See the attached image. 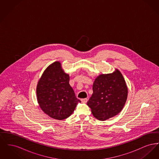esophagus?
I'll return each instance as SVG.
<instances>
[{"label": "esophagus", "mask_w": 159, "mask_h": 159, "mask_svg": "<svg viewBox=\"0 0 159 159\" xmlns=\"http://www.w3.org/2000/svg\"><path fill=\"white\" fill-rule=\"evenodd\" d=\"M81 101H82V102H83V103H86V102H87V101H88V99H81Z\"/></svg>", "instance_id": "obj_1"}]
</instances>
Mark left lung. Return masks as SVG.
<instances>
[{
    "label": "left lung",
    "instance_id": "obj_1",
    "mask_svg": "<svg viewBox=\"0 0 159 159\" xmlns=\"http://www.w3.org/2000/svg\"><path fill=\"white\" fill-rule=\"evenodd\" d=\"M93 93L87 104L99 120H106L119 113L128 97V88L120 71L100 75L93 84Z\"/></svg>",
    "mask_w": 159,
    "mask_h": 159
}]
</instances>
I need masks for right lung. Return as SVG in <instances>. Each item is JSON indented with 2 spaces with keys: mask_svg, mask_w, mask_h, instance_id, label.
<instances>
[{
  "mask_svg": "<svg viewBox=\"0 0 159 159\" xmlns=\"http://www.w3.org/2000/svg\"><path fill=\"white\" fill-rule=\"evenodd\" d=\"M69 80V75L64 73L60 62L56 61L46 68L38 82V103L43 111L54 119H67L81 102L76 98Z\"/></svg>",
  "mask_w": 159,
  "mask_h": 159,
  "instance_id": "1",
  "label": "right lung"
}]
</instances>
